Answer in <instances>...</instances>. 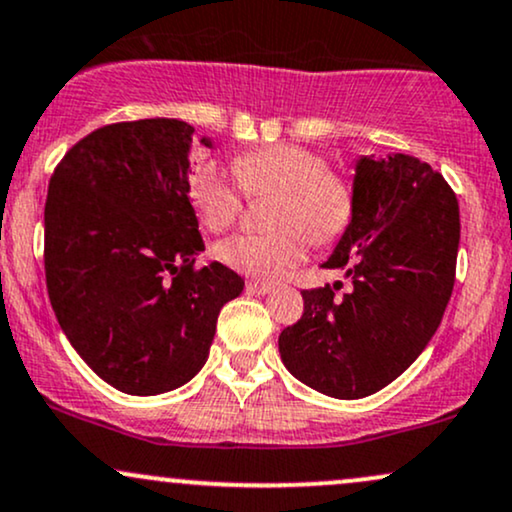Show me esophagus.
<instances>
[{
	"instance_id": "34e87169",
	"label": "esophagus",
	"mask_w": 512,
	"mask_h": 512,
	"mask_svg": "<svg viewBox=\"0 0 512 512\" xmlns=\"http://www.w3.org/2000/svg\"><path fill=\"white\" fill-rule=\"evenodd\" d=\"M245 291H248L250 295H267V293H272V286H269V283H260V281H248L245 283Z\"/></svg>"
}]
</instances>
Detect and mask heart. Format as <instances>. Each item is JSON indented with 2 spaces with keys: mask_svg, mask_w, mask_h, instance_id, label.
Segmentation results:
<instances>
[{
  "mask_svg": "<svg viewBox=\"0 0 512 512\" xmlns=\"http://www.w3.org/2000/svg\"><path fill=\"white\" fill-rule=\"evenodd\" d=\"M233 178L245 195L274 197L269 233H240L219 245L226 267L257 281H279L305 260L307 243L329 248L355 219L357 190L341 171L329 169L322 152L305 145H267L238 155ZM238 188L214 164H197L188 176V197L209 231L229 229L238 219Z\"/></svg>",
  "mask_w": 512,
  "mask_h": 512,
  "instance_id": "obj_1",
  "label": "heart"
}]
</instances>
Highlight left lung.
Segmentation results:
<instances>
[{"instance_id": "obj_1", "label": "left lung", "mask_w": 512, "mask_h": 512, "mask_svg": "<svg viewBox=\"0 0 512 512\" xmlns=\"http://www.w3.org/2000/svg\"><path fill=\"white\" fill-rule=\"evenodd\" d=\"M357 209L322 267L346 269L353 291H303V317L279 336L283 365L324 396L384 389L432 341L455 283L460 209L439 171L410 155L360 157Z\"/></svg>"}]
</instances>
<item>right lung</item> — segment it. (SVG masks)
I'll return each mask as SVG.
<instances>
[{
    "label": "right lung",
    "mask_w": 512,
    "mask_h": 512,
    "mask_svg": "<svg viewBox=\"0 0 512 512\" xmlns=\"http://www.w3.org/2000/svg\"><path fill=\"white\" fill-rule=\"evenodd\" d=\"M193 133L178 119L102 126L49 178V303L85 365L131 396L193 379L221 307L245 286L219 262L195 267L205 243L188 197Z\"/></svg>",
    "instance_id": "add662e5"
}]
</instances>
